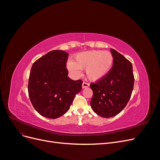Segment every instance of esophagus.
<instances>
[{"label": "esophagus", "mask_w": 160, "mask_h": 160, "mask_svg": "<svg viewBox=\"0 0 160 160\" xmlns=\"http://www.w3.org/2000/svg\"><path fill=\"white\" fill-rule=\"evenodd\" d=\"M89 84L88 83H85V82H83V84H82V88H83V89L89 88Z\"/></svg>", "instance_id": "1"}]
</instances>
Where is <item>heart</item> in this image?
<instances>
[{
	"mask_svg": "<svg viewBox=\"0 0 160 160\" xmlns=\"http://www.w3.org/2000/svg\"><path fill=\"white\" fill-rule=\"evenodd\" d=\"M113 57L109 51H88L78 53L73 61L67 63L68 71L74 77L81 75L79 70H85L88 79L98 81L107 75L112 68Z\"/></svg>",
	"mask_w": 160,
	"mask_h": 160,
	"instance_id": "obj_1",
	"label": "heart"
}]
</instances>
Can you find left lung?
Masks as SVG:
<instances>
[{
	"label": "left lung",
	"mask_w": 160,
	"mask_h": 160,
	"mask_svg": "<svg viewBox=\"0 0 160 160\" xmlns=\"http://www.w3.org/2000/svg\"><path fill=\"white\" fill-rule=\"evenodd\" d=\"M113 67L104 78L91 83L93 98L91 106L103 118L118 115L128 104L134 84L132 64L119 52L111 49Z\"/></svg>",
	"instance_id": "obj_1"
}]
</instances>
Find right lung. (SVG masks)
I'll return each mask as SVG.
<instances>
[{
    "label": "right lung",
    "instance_id": "add662e5",
    "mask_svg": "<svg viewBox=\"0 0 160 160\" xmlns=\"http://www.w3.org/2000/svg\"><path fill=\"white\" fill-rule=\"evenodd\" d=\"M68 56L63 51H51L31 67L28 95L34 108L43 117L56 119L64 115L82 89L83 81L68 77Z\"/></svg>",
    "mask_w": 160,
    "mask_h": 160
}]
</instances>
